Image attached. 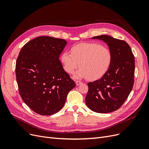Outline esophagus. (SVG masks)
Returning <instances> with one entry per match:
<instances>
[{"instance_id":"obj_1","label":"esophagus","mask_w":149,"mask_h":149,"mask_svg":"<svg viewBox=\"0 0 149 149\" xmlns=\"http://www.w3.org/2000/svg\"><path fill=\"white\" fill-rule=\"evenodd\" d=\"M81 81H75V84H76V85L77 86H79V85H80V84H81Z\"/></svg>"}]
</instances>
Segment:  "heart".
Wrapping results in <instances>:
<instances>
[{"mask_svg": "<svg viewBox=\"0 0 149 149\" xmlns=\"http://www.w3.org/2000/svg\"><path fill=\"white\" fill-rule=\"evenodd\" d=\"M61 62L64 70L74 75L75 79L97 80L106 74L111 64L112 53L107 47L98 42H81L72 47L71 54L62 53Z\"/></svg>", "mask_w": 149, "mask_h": 149, "instance_id": "heart-1", "label": "heart"}]
</instances>
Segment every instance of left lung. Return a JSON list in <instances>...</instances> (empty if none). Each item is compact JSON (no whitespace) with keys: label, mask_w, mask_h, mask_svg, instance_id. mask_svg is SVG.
Here are the masks:
<instances>
[{"label":"left lung","mask_w":149,"mask_h":149,"mask_svg":"<svg viewBox=\"0 0 149 149\" xmlns=\"http://www.w3.org/2000/svg\"><path fill=\"white\" fill-rule=\"evenodd\" d=\"M107 43L112 53L111 64L102 78L89 82L87 106L98 113H108L121 107L134 85L135 61L129 45L123 40L103 35L92 38Z\"/></svg>","instance_id":"left-lung-1"}]
</instances>
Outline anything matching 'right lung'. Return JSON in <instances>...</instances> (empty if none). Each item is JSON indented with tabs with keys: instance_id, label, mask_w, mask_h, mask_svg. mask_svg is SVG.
I'll use <instances>...</instances> for the list:
<instances>
[{
	"instance_id": "right-lung-1",
	"label": "right lung",
	"mask_w": 149,
	"mask_h": 149,
	"mask_svg": "<svg viewBox=\"0 0 149 149\" xmlns=\"http://www.w3.org/2000/svg\"><path fill=\"white\" fill-rule=\"evenodd\" d=\"M67 43L63 39L38 37L24 45L17 59L16 79L21 97L33 111L43 116L58 112L75 87L59 60Z\"/></svg>"
}]
</instances>
